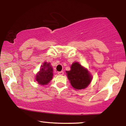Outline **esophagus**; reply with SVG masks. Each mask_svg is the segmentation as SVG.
<instances>
[{
  "label": "esophagus",
  "mask_w": 126,
  "mask_h": 126,
  "mask_svg": "<svg viewBox=\"0 0 126 126\" xmlns=\"http://www.w3.org/2000/svg\"><path fill=\"white\" fill-rule=\"evenodd\" d=\"M63 74H64V72L63 71H60L58 72L59 75H63Z\"/></svg>",
  "instance_id": "esophagus-1"
}]
</instances>
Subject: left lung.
<instances>
[{
    "label": "left lung",
    "instance_id": "obj_1",
    "mask_svg": "<svg viewBox=\"0 0 126 126\" xmlns=\"http://www.w3.org/2000/svg\"><path fill=\"white\" fill-rule=\"evenodd\" d=\"M70 69V70L66 72L72 86L75 89L78 90L85 89L90 84L92 76L86 68L78 62H74Z\"/></svg>",
    "mask_w": 126,
    "mask_h": 126
}]
</instances>
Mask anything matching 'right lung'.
<instances>
[{"mask_svg": "<svg viewBox=\"0 0 126 126\" xmlns=\"http://www.w3.org/2000/svg\"><path fill=\"white\" fill-rule=\"evenodd\" d=\"M53 68L50 63L45 62L40 67V70L36 75L35 80L40 85H47L53 78Z\"/></svg>", "mask_w": 126, "mask_h": 126, "instance_id": "add662e5", "label": "right lung"}]
</instances>
